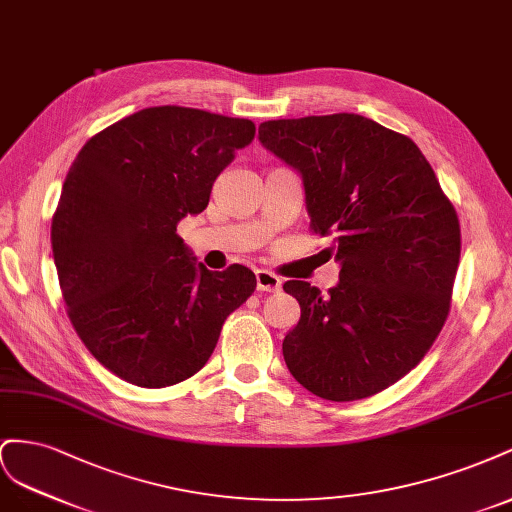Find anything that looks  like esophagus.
<instances>
[{
    "label": "esophagus",
    "mask_w": 512,
    "mask_h": 512,
    "mask_svg": "<svg viewBox=\"0 0 512 512\" xmlns=\"http://www.w3.org/2000/svg\"><path fill=\"white\" fill-rule=\"evenodd\" d=\"M255 281H257V289L259 291H279L281 283H283L279 276L268 272V270H257L255 272Z\"/></svg>",
    "instance_id": "esophagus-1"
}]
</instances>
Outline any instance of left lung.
I'll return each mask as SVG.
<instances>
[{"mask_svg": "<svg viewBox=\"0 0 512 512\" xmlns=\"http://www.w3.org/2000/svg\"><path fill=\"white\" fill-rule=\"evenodd\" d=\"M259 143L300 173L311 227L332 236L339 283L283 289L300 321L289 373L328 401H356L410 373L440 334L461 255L457 212L405 135L356 113L259 124Z\"/></svg>", "mask_w": 512, "mask_h": 512, "instance_id": "8db88e82", "label": "left lung"}]
</instances>
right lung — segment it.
<instances>
[{
    "instance_id": "obj_1",
    "label": "right lung",
    "mask_w": 512,
    "mask_h": 512,
    "mask_svg": "<svg viewBox=\"0 0 512 512\" xmlns=\"http://www.w3.org/2000/svg\"><path fill=\"white\" fill-rule=\"evenodd\" d=\"M255 137L251 120L150 107L87 141L51 223L68 317L90 354L141 388L195 375L253 294L244 266L210 272L175 233Z\"/></svg>"
}]
</instances>
